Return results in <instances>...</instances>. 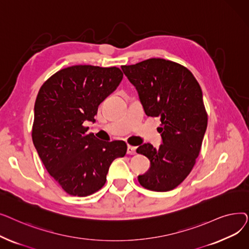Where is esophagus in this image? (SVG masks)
<instances>
[{"instance_id":"obj_1","label":"esophagus","mask_w":249,"mask_h":249,"mask_svg":"<svg viewBox=\"0 0 249 249\" xmlns=\"http://www.w3.org/2000/svg\"><path fill=\"white\" fill-rule=\"evenodd\" d=\"M127 153L128 154H135L136 153V147L134 146H131V145H128L127 146Z\"/></svg>"}]
</instances>
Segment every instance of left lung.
I'll use <instances>...</instances> for the list:
<instances>
[{
  "instance_id": "obj_1",
  "label": "left lung",
  "mask_w": 249,
  "mask_h": 249,
  "mask_svg": "<svg viewBox=\"0 0 249 249\" xmlns=\"http://www.w3.org/2000/svg\"><path fill=\"white\" fill-rule=\"evenodd\" d=\"M121 69L145 114L161 122L162 144L144 143L136 150L150 161L148 171L138 176L139 184L154 192L172 191L189 176L201 150L208 123L201 87L188 69L162 58Z\"/></svg>"
}]
</instances>
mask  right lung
I'll return each mask as SVG.
<instances>
[{
	"label": "right lung",
	"mask_w": 249,
	"mask_h": 249,
	"mask_svg": "<svg viewBox=\"0 0 249 249\" xmlns=\"http://www.w3.org/2000/svg\"><path fill=\"white\" fill-rule=\"evenodd\" d=\"M122 78L115 67L73 65L50 76L38 91L33 144L49 175L71 196L99 191L113 160L126 154L124 141L99 140L84 126L96 122L99 105Z\"/></svg>",
	"instance_id": "add662e5"
}]
</instances>
